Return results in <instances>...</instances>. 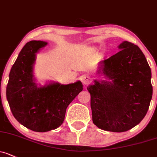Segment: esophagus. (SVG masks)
<instances>
[{"mask_svg":"<svg viewBox=\"0 0 157 157\" xmlns=\"http://www.w3.org/2000/svg\"><path fill=\"white\" fill-rule=\"evenodd\" d=\"M81 81H82V83H83V84H84V85H87V84L90 83V77H88V76H86V75L82 76Z\"/></svg>","mask_w":157,"mask_h":157,"instance_id":"1","label":"esophagus"}]
</instances>
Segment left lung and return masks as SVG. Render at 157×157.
<instances>
[{
    "label": "left lung",
    "instance_id": "8db88e82",
    "mask_svg": "<svg viewBox=\"0 0 157 157\" xmlns=\"http://www.w3.org/2000/svg\"><path fill=\"white\" fill-rule=\"evenodd\" d=\"M119 48L120 52L101 62L98 71L113 83L95 80L87 87L93 123L113 132L138 125L147 112L153 94L151 67L142 51L128 41Z\"/></svg>",
    "mask_w": 157,
    "mask_h": 157
}]
</instances>
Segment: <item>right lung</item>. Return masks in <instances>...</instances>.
Returning a JSON list of instances; mask_svg holds the SVG:
<instances>
[{"mask_svg":"<svg viewBox=\"0 0 157 157\" xmlns=\"http://www.w3.org/2000/svg\"><path fill=\"white\" fill-rule=\"evenodd\" d=\"M47 43L28 42L13 64L6 86V98L18 122L34 132H44L62 124L69 104L83 90L80 81L37 87L32 74L35 54Z\"/></svg>","mask_w":157,"mask_h":157,"instance_id":"add662e5","label":"right lung"}]
</instances>
